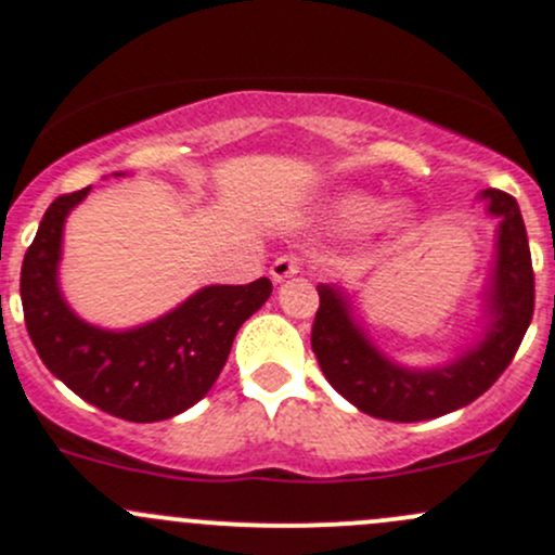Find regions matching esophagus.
<instances>
[{
  "mask_svg": "<svg viewBox=\"0 0 555 555\" xmlns=\"http://www.w3.org/2000/svg\"><path fill=\"white\" fill-rule=\"evenodd\" d=\"M298 273H304V262H300L295 255L276 257V260H273V266H271V279L276 284H282V282H287V279L298 276Z\"/></svg>",
  "mask_w": 555,
  "mask_h": 555,
  "instance_id": "obj_1",
  "label": "esophagus"
}]
</instances>
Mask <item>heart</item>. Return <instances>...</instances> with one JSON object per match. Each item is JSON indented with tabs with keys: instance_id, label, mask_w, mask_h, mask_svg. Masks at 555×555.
I'll list each match as a JSON object with an SVG mask.
<instances>
[{
	"instance_id": "b5f03b06",
	"label": "heart",
	"mask_w": 555,
	"mask_h": 555,
	"mask_svg": "<svg viewBox=\"0 0 555 555\" xmlns=\"http://www.w3.org/2000/svg\"><path fill=\"white\" fill-rule=\"evenodd\" d=\"M382 211V201L373 198V195L360 193V190H349V193H340L338 198L330 204V215L340 222L344 228H365ZM389 222L395 228H408L411 225V211L405 206H395L389 211Z\"/></svg>"
}]
</instances>
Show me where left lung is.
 <instances>
[{
    "label": "left lung",
    "instance_id": "left-lung-1",
    "mask_svg": "<svg viewBox=\"0 0 555 555\" xmlns=\"http://www.w3.org/2000/svg\"><path fill=\"white\" fill-rule=\"evenodd\" d=\"M489 215L500 220L496 260L486 293L483 340L446 367H402L384 357L351 304L333 284H319V311L311 330V349L324 378L351 405L384 422H424L459 411L478 400L516 357L534 313V271L529 238L516 198L502 190H483Z\"/></svg>",
    "mask_w": 555,
    "mask_h": 555
}]
</instances>
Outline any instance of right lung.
<instances>
[{
	"label": "right lung",
	"mask_w": 555,
	"mask_h": 555,
	"mask_svg": "<svg viewBox=\"0 0 555 555\" xmlns=\"http://www.w3.org/2000/svg\"><path fill=\"white\" fill-rule=\"evenodd\" d=\"M91 188L59 195L44 211L21 266V304L39 360L77 397L126 422H164L188 411L225 367L238 327L271 295L266 276L211 284L182 306L133 330L82 322L59 287L66 215Z\"/></svg>",
	"instance_id": "1"
}]
</instances>
